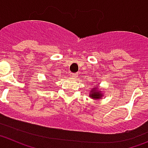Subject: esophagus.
I'll return each mask as SVG.
<instances>
[{
	"instance_id": "esophagus-1",
	"label": "esophagus",
	"mask_w": 148,
	"mask_h": 148,
	"mask_svg": "<svg viewBox=\"0 0 148 148\" xmlns=\"http://www.w3.org/2000/svg\"><path fill=\"white\" fill-rule=\"evenodd\" d=\"M71 76L73 77V78H76L77 77H78V74H77V73H72Z\"/></svg>"
}]
</instances>
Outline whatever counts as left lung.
<instances>
[{"label":"left lung","instance_id":"8db88e82","mask_svg":"<svg viewBox=\"0 0 148 148\" xmlns=\"http://www.w3.org/2000/svg\"><path fill=\"white\" fill-rule=\"evenodd\" d=\"M90 98H92L93 99H100L102 97V93L101 92V90H99V88L97 86L95 85L93 89L91 90L90 92V95H89Z\"/></svg>","mask_w":148,"mask_h":148}]
</instances>
